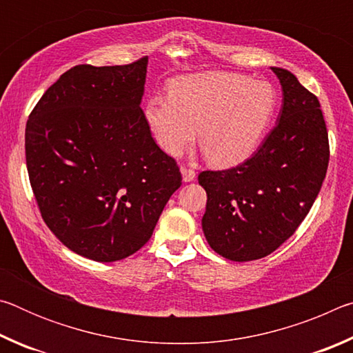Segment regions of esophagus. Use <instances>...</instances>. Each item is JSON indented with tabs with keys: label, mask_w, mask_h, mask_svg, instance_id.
Returning a JSON list of instances; mask_svg holds the SVG:
<instances>
[{
	"label": "esophagus",
	"mask_w": 353,
	"mask_h": 353,
	"mask_svg": "<svg viewBox=\"0 0 353 353\" xmlns=\"http://www.w3.org/2000/svg\"><path fill=\"white\" fill-rule=\"evenodd\" d=\"M181 172L183 182H193L196 179V171L193 168H188V166H181Z\"/></svg>",
	"instance_id": "esophagus-1"
}]
</instances>
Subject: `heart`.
<instances>
[{"mask_svg": "<svg viewBox=\"0 0 353 353\" xmlns=\"http://www.w3.org/2000/svg\"><path fill=\"white\" fill-rule=\"evenodd\" d=\"M277 107L266 81L230 73H199L172 81L170 97H152L145 115L157 145L171 157L199 145L213 165L235 166L252 155Z\"/></svg>", "mask_w": 353, "mask_h": 353, "instance_id": "obj_1", "label": "heart"}]
</instances>
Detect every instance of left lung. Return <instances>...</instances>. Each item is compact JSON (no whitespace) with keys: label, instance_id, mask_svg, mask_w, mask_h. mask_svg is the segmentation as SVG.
I'll return each instance as SVG.
<instances>
[{"label":"left lung","instance_id":"8db88e82","mask_svg":"<svg viewBox=\"0 0 353 353\" xmlns=\"http://www.w3.org/2000/svg\"><path fill=\"white\" fill-rule=\"evenodd\" d=\"M283 92L279 121L252 157L230 170L202 171V230L232 261L270 255L294 234L325 179L330 146L319 99L288 70L272 67Z\"/></svg>","mask_w":353,"mask_h":353}]
</instances>
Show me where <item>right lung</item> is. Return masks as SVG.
Returning <instances> with one entry per match:
<instances>
[{
    "instance_id": "right-lung-1",
    "label": "right lung",
    "mask_w": 353,
    "mask_h": 353,
    "mask_svg": "<svg viewBox=\"0 0 353 353\" xmlns=\"http://www.w3.org/2000/svg\"><path fill=\"white\" fill-rule=\"evenodd\" d=\"M146 67L148 57L76 65L26 123V166L41 218L70 250L94 261L123 260L145 246L182 185L140 107Z\"/></svg>"
}]
</instances>
